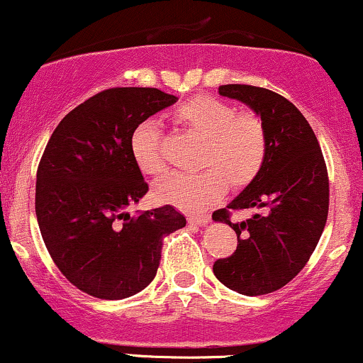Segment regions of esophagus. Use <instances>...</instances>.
I'll use <instances>...</instances> for the list:
<instances>
[{"label":"esophagus","mask_w":363,"mask_h":363,"mask_svg":"<svg viewBox=\"0 0 363 363\" xmlns=\"http://www.w3.org/2000/svg\"><path fill=\"white\" fill-rule=\"evenodd\" d=\"M187 222L189 223H194V225H205L210 222V216L208 215H189V218H187Z\"/></svg>","instance_id":"1"}]
</instances>
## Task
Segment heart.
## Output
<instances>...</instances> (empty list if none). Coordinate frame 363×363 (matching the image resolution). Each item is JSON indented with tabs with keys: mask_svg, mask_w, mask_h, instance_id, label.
Wrapping results in <instances>:
<instances>
[{
	"mask_svg": "<svg viewBox=\"0 0 363 363\" xmlns=\"http://www.w3.org/2000/svg\"><path fill=\"white\" fill-rule=\"evenodd\" d=\"M176 119L205 140L196 174H170L155 187L162 201L198 211L223 194L225 187L242 189L261 172L268 153V135L254 112H237L220 99L199 95L177 107ZM131 153L141 172H164L162 135L157 123L143 121L131 135Z\"/></svg>",
	"mask_w": 363,
	"mask_h": 363,
	"instance_id": "obj_1",
	"label": "heart"
}]
</instances>
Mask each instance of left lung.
<instances>
[{
  "mask_svg": "<svg viewBox=\"0 0 363 363\" xmlns=\"http://www.w3.org/2000/svg\"><path fill=\"white\" fill-rule=\"evenodd\" d=\"M218 94L259 116L268 153L251 184L213 213L237 234L235 252L216 261L213 273L242 295L272 294L297 277L319 242L329 208L326 164L307 119L285 97L252 85H222ZM244 207L258 213L232 224L228 210Z\"/></svg>",
  "mask_w": 363,
  "mask_h": 363,
  "instance_id": "1",
  "label": "left lung"
}]
</instances>
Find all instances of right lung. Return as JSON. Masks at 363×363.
Masks as SVG:
<instances>
[{
    "mask_svg": "<svg viewBox=\"0 0 363 363\" xmlns=\"http://www.w3.org/2000/svg\"><path fill=\"white\" fill-rule=\"evenodd\" d=\"M177 102L158 89L104 90L62 118L37 169L35 215L60 272L78 290L119 301L155 278L162 240L186 227L174 206L131 216L148 191L131 153V135Z\"/></svg>",
    "mask_w": 363,
    "mask_h": 363,
    "instance_id": "add662e5",
    "label": "right lung"
}]
</instances>
